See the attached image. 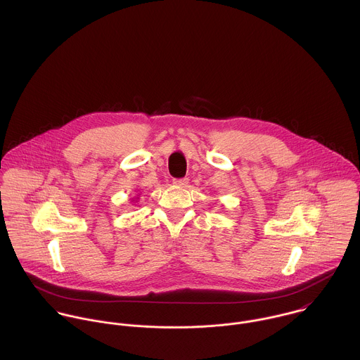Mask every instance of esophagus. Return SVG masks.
Returning <instances> with one entry per match:
<instances>
[{"label":"esophagus","mask_w":360,"mask_h":360,"mask_svg":"<svg viewBox=\"0 0 360 360\" xmlns=\"http://www.w3.org/2000/svg\"><path fill=\"white\" fill-rule=\"evenodd\" d=\"M187 183H188L187 179H174V180H173V184H174L176 187H184Z\"/></svg>","instance_id":"1"}]
</instances>
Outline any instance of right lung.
Returning <instances> with one entry per match:
<instances>
[{"label": "right lung", "mask_w": 360, "mask_h": 360, "mask_svg": "<svg viewBox=\"0 0 360 360\" xmlns=\"http://www.w3.org/2000/svg\"><path fill=\"white\" fill-rule=\"evenodd\" d=\"M137 200H139V197H137V198H133V202H137Z\"/></svg>", "instance_id": "add662e5"}]
</instances>
